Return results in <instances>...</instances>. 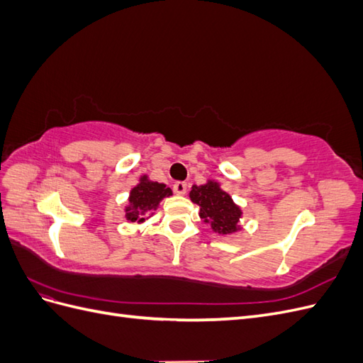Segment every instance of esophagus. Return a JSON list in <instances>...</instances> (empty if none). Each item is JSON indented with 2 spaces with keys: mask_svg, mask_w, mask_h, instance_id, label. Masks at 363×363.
I'll return each instance as SVG.
<instances>
[{
  "mask_svg": "<svg viewBox=\"0 0 363 363\" xmlns=\"http://www.w3.org/2000/svg\"><path fill=\"white\" fill-rule=\"evenodd\" d=\"M172 189L177 195H184L186 191H188V184H186L184 182H177V183H174Z\"/></svg>",
  "mask_w": 363,
  "mask_h": 363,
  "instance_id": "34e87169",
  "label": "esophagus"
}]
</instances>
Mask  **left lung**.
<instances>
[{
	"label": "left lung",
	"instance_id": "obj_1",
	"mask_svg": "<svg viewBox=\"0 0 363 363\" xmlns=\"http://www.w3.org/2000/svg\"><path fill=\"white\" fill-rule=\"evenodd\" d=\"M189 196L192 203L200 206V218L206 224H211L215 233L232 235L240 230L239 219L242 211L232 196L219 188V183L207 180L206 184H194Z\"/></svg>",
	"mask_w": 363,
	"mask_h": 363
}]
</instances>
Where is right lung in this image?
<instances>
[{
  "instance_id": "add662e5",
  "label": "right lung",
  "mask_w": 363,
  "mask_h": 363,
  "mask_svg": "<svg viewBox=\"0 0 363 363\" xmlns=\"http://www.w3.org/2000/svg\"><path fill=\"white\" fill-rule=\"evenodd\" d=\"M172 195L167 184L148 180V175H142L139 183L130 191L128 204L125 207V218L131 223H144L147 216L159 207V203Z\"/></svg>"
}]
</instances>
